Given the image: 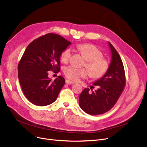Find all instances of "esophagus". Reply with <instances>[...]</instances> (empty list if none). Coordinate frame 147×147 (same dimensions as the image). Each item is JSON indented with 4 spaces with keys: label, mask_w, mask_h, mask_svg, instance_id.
I'll list each match as a JSON object with an SVG mask.
<instances>
[{
    "label": "esophagus",
    "mask_w": 147,
    "mask_h": 147,
    "mask_svg": "<svg viewBox=\"0 0 147 147\" xmlns=\"http://www.w3.org/2000/svg\"><path fill=\"white\" fill-rule=\"evenodd\" d=\"M65 83L67 84H72L74 83V82H72V81H71V80H68V79H67V80H65Z\"/></svg>",
    "instance_id": "1"
}]
</instances>
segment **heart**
<instances>
[{
  "label": "heart",
  "instance_id": "b5f03b06",
  "mask_svg": "<svg viewBox=\"0 0 147 147\" xmlns=\"http://www.w3.org/2000/svg\"><path fill=\"white\" fill-rule=\"evenodd\" d=\"M78 49L83 57L87 61L84 65L86 68H78L69 65L65 67L64 73L68 79L73 81H79L81 79L86 78L89 73L92 78L98 79L102 77L108 71L109 63L105 58L102 57V52L96 46L89 43L80 44ZM72 51L70 48H67L61 53V60L64 63H67L70 60Z\"/></svg>",
  "mask_w": 147,
  "mask_h": 147
}]
</instances>
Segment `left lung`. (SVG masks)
Masks as SVG:
<instances>
[{
  "mask_svg": "<svg viewBox=\"0 0 147 147\" xmlns=\"http://www.w3.org/2000/svg\"><path fill=\"white\" fill-rule=\"evenodd\" d=\"M112 59L109 69L105 75L93 84L98 87L90 92L85 88L79 96L81 109L90 115L104 114L111 110L117 102L126 84L124 66L119 54L110 42ZM94 86H91V90Z\"/></svg>",
  "mask_w": 147,
  "mask_h": 147,
  "instance_id": "left-lung-1",
  "label": "left lung"
}]
</instances>
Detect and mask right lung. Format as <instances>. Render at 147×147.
Segmentation results:
<instances>
[{
	"label": "right lung",
	"mask_w": 147,
	"mask_h": 147,
	"mask_svg": "<svg viewBox=\"0 0 147 147\" xmlns=\"http://www.w3.org/2000/svg\"><path fill=\"white\" fill-rule=\"evenodd\" d=\"M71 42L60 35L48 33L31 42L19 62L18 76L24 95L37 106H46L55 101L65 84L61 76L52 81L48 71H60L61 53Z\"/></svg>",
	"instance_id": "1"
}]
</instances>
